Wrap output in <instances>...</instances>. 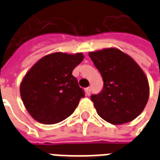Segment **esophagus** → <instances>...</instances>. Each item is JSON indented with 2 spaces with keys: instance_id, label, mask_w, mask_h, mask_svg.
I'll return each mask as SVG.
<instances>
[{
  "instance_id": "obj_1",
  "label": "esophagus",
  "mask_w": 160,
  "mask_h": 160,
  "mask_svg": "<svg viewBox=\"0 0 160 160\" xmlns=\"http://www.w3.org/2000/svg\"><path fill=\"white\" fill-rule=\"evenodd\" d=\"M86 93L87 94V95H90L91 93V87H88L87 88H86Z\"/></svg>"
}]
</instances>
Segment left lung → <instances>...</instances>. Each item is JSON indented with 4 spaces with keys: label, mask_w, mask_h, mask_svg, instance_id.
Segmentation results:
<instances>
[{
    "label": "left lung",
    "mask_w": 160,
    "mask_h": 160,
    "mask_svg": "<svg viewBox=\"0 0 160 160\" xmlns=\"http://www.w3.org/2000/svg\"><path fill=\"white\" fill-rule=\"evenodd\" d=\"M89 56L104 80L100 93L91 96L98 116L111 124L135 119L149 98V84L143 70L116 48L89 52Z\"/></svg>",
    "instance_id": "8db88e82"
}]
</instances>
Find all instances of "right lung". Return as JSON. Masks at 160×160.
<instances>
[{
    "instance_id": "obj_1",
    "label": "right lung",
    "mask_w": 160,
    "mask_h": 160,
    "mask_svg": "<svg viewBox=\"0 0 160 160\" xmlns=\"http://www.w3.org/2000/svg\"><path fill=\"white\" fill-rule=\"evenodd\" d=\"M82 53L56 52L38 60L20 83V96L29 114L40 123L55 124L73 113L85 97L73 70Z\"/></svg>"
}]
</instances>
